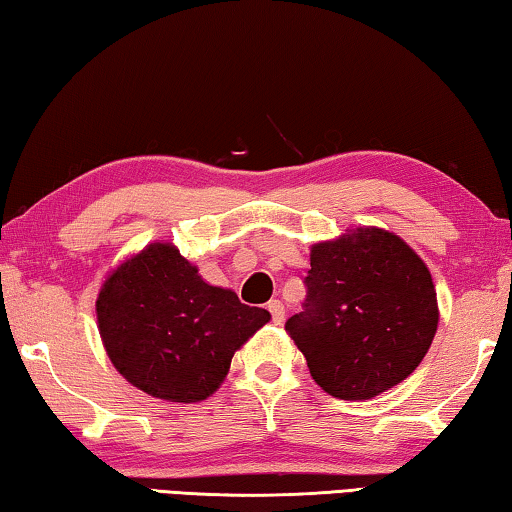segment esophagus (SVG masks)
<instances>
[{
  "label": "esophagus",
  "instance_id": "obj_1",
  "mask_svg": "<svg viewBox=\"0 0 512 512\" xmlns=\"http://www.w3.org/2000/svg\"><path fill=\"white\" fill-rule=\"evenodd\" d=\"M267 311H270L274 324H281L283 317H286V308H283V304H281L279 299H272L270 304H267Z\"/></svg>",
  "mask_w": 512,
  "mask_h": 512
}]
</instances>
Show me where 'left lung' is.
<instances>
[{
	"mask_svg": "<svg viewBox=\"0 0 512 512\" xmlns=\"http://www.w3.org/2000/svg\"><path fill=\"white\" fill-rule=\"evenodd\" d=\"M304 311L286 322L315 383L370 399L413 374L438 329L431 274L404 240L358 229L311 251Z\"/></svg>",
	"mask_w": 512,
	"mask_h": 512,
	"instance_id": "obj_1",
	"label": "left lung"
}]
</instances>
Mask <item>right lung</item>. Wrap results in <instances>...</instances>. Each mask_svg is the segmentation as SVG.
<instances>
[{
  "mask_svg": "<svg viewBox=\"0 0 512 512\" xmlns=\"http://www.w3.org/2000/svg\"><path fill=\"white\" fill-rule=\"evenodd\" d=\"M97 320L124 379L152 397L190 404L213 395L236 349L270 313L208 286L177 249L154 242L108 276Z\"/></svg>",
  "mask_w": 512,
  "mask_h": 512,
  "instance_id": "1",
  "label": "right lung"
}]
</instances>
